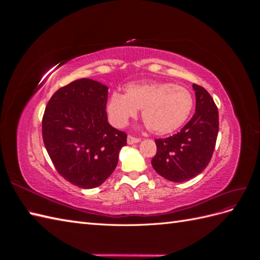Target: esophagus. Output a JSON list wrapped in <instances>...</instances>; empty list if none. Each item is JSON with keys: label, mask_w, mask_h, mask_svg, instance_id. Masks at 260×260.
Returning a JSON list of instances; mask_svg holds the SVG:
<instances>
[{"label": "esophagus", "mask_w": 260, "mask_h": 260, "mask_svg": "<svg viewBox=\"0 0 260 260\" xmlns=\"http://www.w3.org/2000/svg\"><path fill=\"white\" fill-rule=\"evenodd\" d=\"M140 139L136 138V137H132V136H128L127 138V142L128 144H135V143H139L140 142Z\"/></svg>", "instance_id": "obj_1"}]
</instances>
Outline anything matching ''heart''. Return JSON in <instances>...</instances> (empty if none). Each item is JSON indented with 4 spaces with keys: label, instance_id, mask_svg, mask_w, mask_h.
Here are the masks:
<instances>
[{
    "label": "heart",
    "instance_id": "1",
    "mask_svg": "<svg viewBox=\"0 0 260 260\" xmlns=\"http://www.w3.org/2000/svg\"><path fill=\"white\" fill-rule=\"evenodd\" d=\"M194 106L192 93L184 86L170 82L130 83L124 95L113 93L106 112L117 128H123L142 109L141 117L154 135H169L180 129L190 117Z\"/></svg>",
    "mask_w": 260,
    "mask_h": 260
}]
</instances>
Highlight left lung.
<instances>
[{
	"label": "left lung",
	"instance_id": "obj_1",
	"mask_svg": "<svg viewBox=\"0 0 260 260\" xmlns=\"http://www.w3.org/2000/svg\"><path fill=\"white\" fill-rule=\"evenodd\" d=\"M195 114L177 135L156 139L152 166L157 174L172 182H184L207 167L216 146L219 130L218 108L210 94L193 84Z\"/></svg>",
	"mask_w": 260,
	"mask_h": 260
}]
</instances>
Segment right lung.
I'll return each instance as SVG.
<instances>
[{"label": "right lung", "instance_id": "obj_1", "mask_svg": "<svg viewBox=\"0 0 260 260\" xmlns=\"http://www.w3.org/2000/svg\"><path fill=\"white\" fill-rule=\"evenodd\" d=\"M108 88L82 78L50 99L42 118V137L58 174L82 188L101 185L113 174L127 135L107 121Z\"/></svg>", "mask_w": 260, "mask_h": 260}]
</instances>
